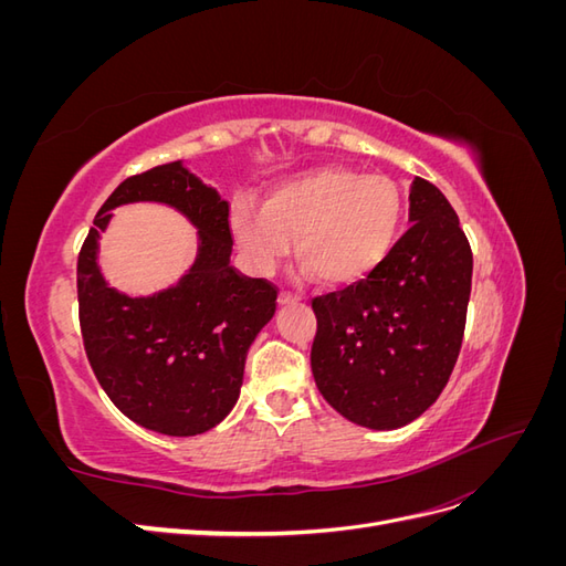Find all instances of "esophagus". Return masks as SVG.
Masks as SVG:
<instances>
[{"label":"esophagus","mask_w":566,"mask_h":566,"mask_svg":"<svg viewBox=\"0 0 566 566\" xmlns=\"http://www.w3.org/2000/svg\"><path fill=\"white\" fill-rule=\"evenodd\" d=\"M295 300H297V295H293V293H285V290H281L279 304H290V302H295Z\"/></svg>","instance_id":"1"}]
</instances>
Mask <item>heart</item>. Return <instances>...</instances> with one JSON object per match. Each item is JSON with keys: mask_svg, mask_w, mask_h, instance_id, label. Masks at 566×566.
<instances>
[{"mask_svg": "<svg viewBox=\"0 0 566 566\" xmlns=\"http://www.w3.org/2000/svg\"><path fill=\"white\" fill-rule=\"evenodd\" d=\"M406 214L399 184L325 165L273 184L264 208L233 205L231 224L248 264L269 273L295 238V256L325 287H352L378 271L397 245Z\"/></svg>", "mask_w": 566, "mask_h": 566, "instance_id": "b5f03b06", "label": "heart"}]
</instances>
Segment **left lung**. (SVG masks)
I'll list each match as a JSON object with an SVG mask.
<instances>
[{
	"label": "left lung",
	"mask_w": 566,
	"mask_h": 566,
	"mask_svg": "<svg viewBox=\"0 0 566 566\" xmlns=\"http://www.w3.org/2000/svg\"><path fill=\"white\" fill-rule=\"evenodd\" d=\"M410 229L364 283L312 300V373L339 416L397 430L447 387L465 333L472 250L451 202L410 186Z\"/></svg>",
	"instance_id": "left-lung-1"
}]
</instances>
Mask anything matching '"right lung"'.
Returning <instances> with one entry per match:
<instances>
[{
  "mask_svg": "<svg viewBox=\"0 0 566 566\" xmlns=\"http://www.w3.org/2000/svg\"><path fill=\"white\" fill-rule=\"evenodd\" d=\"M127 201H165L199 229L195 266L172 289L127 298L99 276L97 233ZM229 202L177 160L134 175L101 205L77 256L84 352L98 385L146 430L193 437L229 416L245 356L276 312L279 287L231 266Z\"/></svg>",
  "mask_w": 566,
  "mask_h": 566,
  "instance_id": "add662e5",
  "label": "right lung"
}]
</instances>
